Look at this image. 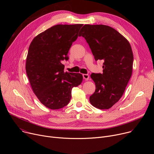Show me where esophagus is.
Instances as JSON below:
<instances>
[{"label":"esophagus","instance_id":"1","mask_svg":"<svg viewBox=\"0 0 154 154\" xmlns=\"http://www.w3.org/2000/svg\"><path fill=\"white\" fill-rule=\"evenodd\" d=\"M83 79H84L85 80H87L89 79L90 76H89L88 74H83Z\"/></svg>","mask_w":154,"mask_h":154}]
</instances>
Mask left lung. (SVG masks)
Here are the masks:
<instances>
[{"instance_id":"obj_1","label":"left lung","mask_w":154,"mask_h":154,"mask_svg":"<svg viewBox=\"0 0 154 154\" xmlns=\"http://www.w3.org/2000/svg\"><path fill=\"white\" fill-rule=\"evenodd\" d=\"M94 56L102 60L103 73L91 75L95 92L90 97L92 105L109 109L122 97L132 74L134 55L128 40L113 28L86 24L80 31Z\"/></svg>"}]
</instances>
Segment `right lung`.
Masks as SVG:
<instances>
[{
    "label": "right lung",
    "mask_w": 154,
    "mask_h": 154,
    "mask_svg": "<svg viewBox=\"0 0 154 154\" xmlns=\"http://www.w3.org/2000/svg\"><path fill=\"white\" fill-rule=\"evenodd\" d=\"M83 24L54 26L35 36L30 43L26 69L32 90L46 107L57 109L66 106L72 88L81 84L80 73L64 72L61 63L78 37Z\"/></svg>",
    "instance_id": "obj_1"
}]
</instances>
